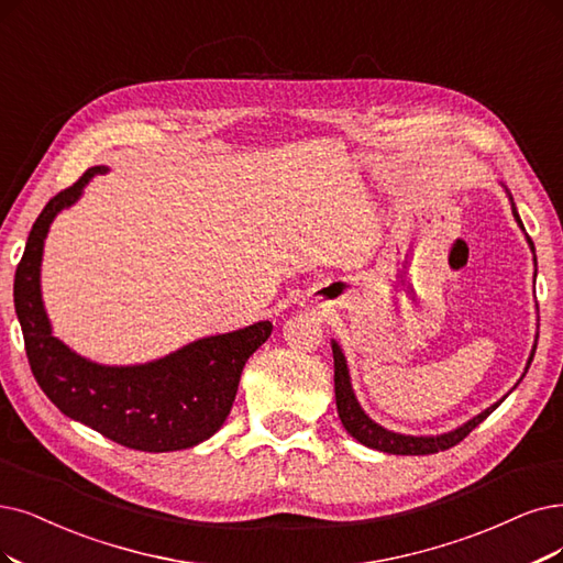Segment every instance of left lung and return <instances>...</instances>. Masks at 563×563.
I'll use <instances>...</instances> for the list:
<instances>
[{"label": "left lung", "mask_w": 563, "mask_h": 563, "mask_svg": "<svg viewBox=\"0 0 563 563\" xmlns=\"http://www.w3.org/2000/svg\"><path fill=\"white\" fill-rule=\"evenodd\" d=\"M510 197V195H508ZM512 201V197H510ZM512 216L517 220V224L525 229L522 220H519V213L517 208L512 203ZM529 245H531V253H536L533 247V241L527 236ZM536 260V255H533ZM536 343H538V336H536ZM536 343H533V350H531V357L527 362V368L525 373L529 371L531 362H533V355H536ZM331 352H334V389H336V408H339V418L345 427V431L352 435V439H357L362 445L366 448H373V450H380V452H387V454H433V452H441V450H450L454 448L456 443H462L466 435L481 424L485 422L489 415L504 404L496 401L494 406H489L487 410H483L481 415H475L473 420H468L466 424L456 427L454 431H448V433H441V435H406V433H394L380 424L373 422L368 415L362 410L355 391H352V383H350V373H347V364H345V357H343V350L336 341H331ZM525 378V376H522ZM519 378V380H522ZM517 380V385H519Z\"/></svg>", "instance_id": "obj_1"}]
</instances>
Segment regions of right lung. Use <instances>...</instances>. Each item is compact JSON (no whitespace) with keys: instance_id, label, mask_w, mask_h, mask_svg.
Returning a JSON list of instances; mask_svg holds the SVG:
<instances>
[{"instance_id":"right-lung-1","label":"right lung","mask_w":563,"mask_h":563,"mask_svg":"<svg viewBox=\"0 0 563 563\" xmlns=\"http://www.w3.org/2000/svg\"><path fill=\"white\" fill-rule=\"evenodd\" d=\"M92 166L55 195L36 218L15 268L13 303L23 327L30 368L46 397L67 418L141 452L192 448L224 424L236 399L241 371L271 336L268 320L220 336H206L162 360L136 366H101L76 355L53 329L41 301V255L51 222L82 195Z\"/></svg>"}]
</instances>
